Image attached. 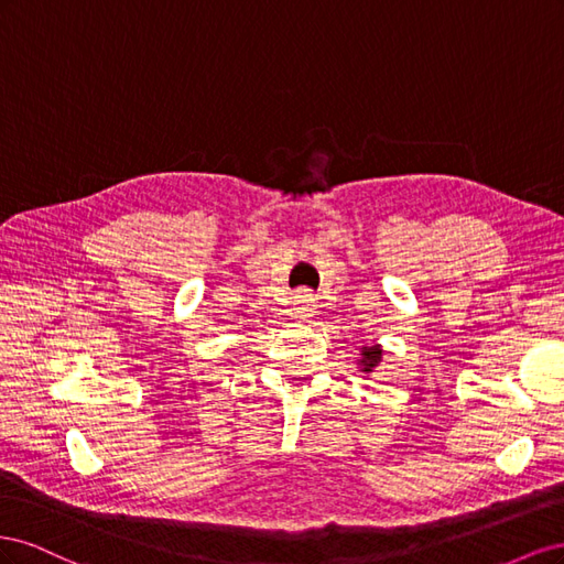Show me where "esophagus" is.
<instances>
[{"label":"esophagus","instance_id":"34e87169","mask_svg":"<svg viewBox=\"0 0 564 564\" xmlns=\"http://www.w3.org/2000/svg\"><path fill=\"white\" fill-rule=\"evenodd\" d=\"M315 294L311 292V289H299L296 296H294V315L299 319H308L313 313H315Z\"/></svg>","mask_w":564,"mask_h":564}]
</instances>
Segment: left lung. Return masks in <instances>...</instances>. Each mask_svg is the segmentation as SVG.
Instances as JSON below:
<instances>
[{"label": "left lung", "mask_w": 564, "mask_h": 564, "mask_svg": "<svg viewBox=\"0 0 564 564\" xmlns=\"http://www.w3.org/2000/svg\"><path fill=\"white\" fill-rule=\"evenodd\" d=\"M381 360H383V348L379 344L362 346L360 348V357H357V369H360L362 373H367V377H371V373L379 369Z\"/></svg>", "instance_id": "left-lung-1"}]
</instances>
